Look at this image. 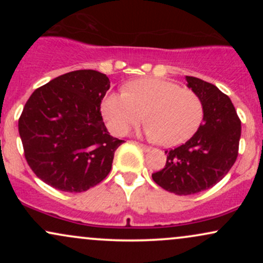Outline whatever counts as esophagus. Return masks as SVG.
Here are the masks:
<instances>
[{"instance_id": "1", "label": "esophagus", "mask_w": 263, "mask_h": 263, "mask_svg": "<svg viewBox=\"0 0 263 263\" xmlns=\"http://www.w3.org/2000/svg\"><path fill=\"white\" fill-rule=\"evenodd\" d=\"M138 147H140L143 152H148V151L151 149L149 146H146V144H142V143H138Z\"/></svg>"}]
</instances>
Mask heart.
<instances>
[{"instance_id": "heart-1", "label": "heart", "mask_w": 263, "mask_h": 263, "mask_svg": "<svg viewBox=\"0 0 263 263\" xmlns=\"http://www.w3.org/2000/svg\"><path fill=\"white\" fill-rule=\"evenodd\" d=\"M101 112L115 135H125L144 119V132L163 146H178L200 127L204 117L201 99L195 91L173 81L143 78L128 83L125 91L108 92ZM145 115H143V114Z\"/></svg>"}]
</instances>
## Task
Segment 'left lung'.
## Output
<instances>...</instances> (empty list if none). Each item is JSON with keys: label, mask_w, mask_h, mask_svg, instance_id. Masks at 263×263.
I'll return each instance as SVG.
<instances>
[{"label": "left lung", "mask_w": 263, "mask_h": 263, "mask_svg": "<svg viewBox=\"0 0 263 263\" xmlns=\"http://www.w3.org/2000/svg\"><path fill=\"white\" fill-rule=\"evenodd\" d=\"M185 79L203 102V123L185 143L165 151L164 168L152 174L159 186L177 195L195 194L219 183L236 161L241 136V121L230 98L206 81Z\"/></svg>", "instance_id": "1"}]
</instances>
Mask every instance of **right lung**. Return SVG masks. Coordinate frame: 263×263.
Instances as JSON below:
<instances>
[{
    "label": "right lung",
    "mask_w": 263,
    "mask_h": 263,
    "mask_svg": "<svg viewBox=\"0 0 263 263\" xmlns=\"http://www.w3.org/2000/svg\"><path fill=\"white\" fill-rule=\"evenodd\" d=\"M110 80L96 70H75L38 87L18 120L25 157L39 179L68 193L104 180L123 143L108 134L101 101Z\"/></svg>",
    "instance_id": "right-lung-1"
}]
</instances>
